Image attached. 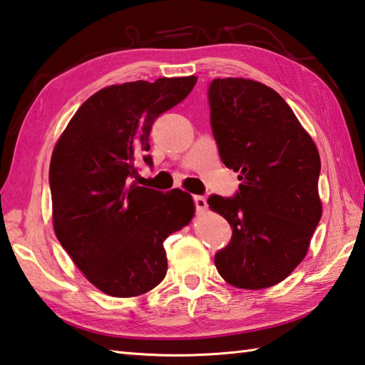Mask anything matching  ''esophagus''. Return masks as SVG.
<instances>
[{"mask_svg":"<svg viewBox=\"0 0 365 365\" xmlns=\"http://www.w3.org/2000/svg\"><path fill=\"white\" fill-rule=\"evenodd\" d=\"M194 203L197 206V211L198 212H205L206 208H208V203H206V198L200 197V195H195L194 197Z\"/></svg>","mask_w":365,"mask_h":365,"instance_id":"34e87169","label":"esophagus"}]
</instances>
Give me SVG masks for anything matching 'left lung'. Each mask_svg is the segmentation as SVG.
<instances>
[{"instance_id":"obj_1","label":"left lung","mask_w":365,"mask_h":365,"mask_svg":"<svg viewBox=\"0 0 365 365\" xmlns=\"http://www.w3.org/2000/svg\"><path fill=\"white\" fill-rule=\"evenodd\" d=\"M208 98L219 155L242 181L233 198H208L232 227L215 264L229 284L265 289L305 259L322 216L318 148L283 97L262 82L215 79Z\"/></svg>"}]
</instances>
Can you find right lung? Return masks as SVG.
<instances>
[{"label": "right lung", "mask_w": 365, "mask_h": 365, "mask_svg": "<svg viewBox=\"0 0 365 365\" xmlns=\"http://www.w3.org/2000/svg\"><path fill=\"white\" fill-rule=\"evenodd\" d=\"M197 76L101 88L55 144L49 182L58 242L91 283L111 297H136L167 274L163 242L195 215L187 192L162 194L130 182L141 157L153 163L154 120L192 92Z\"/></svg>", "instance_id": "obj_1"}]
</instances>
